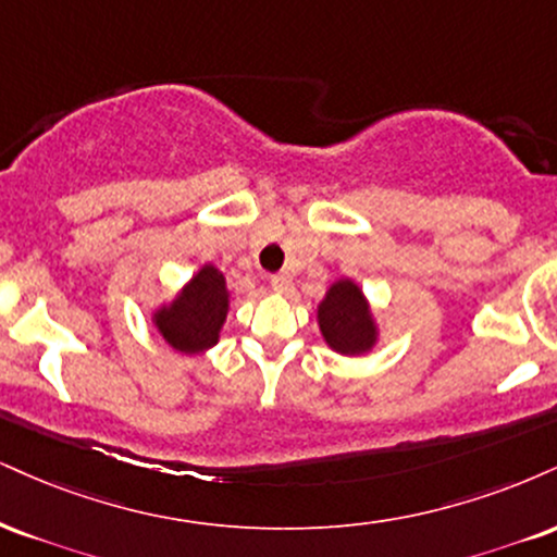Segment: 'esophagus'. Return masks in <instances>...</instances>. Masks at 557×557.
<instances>
[{
  "mask_svg": "<svg viewBox=\"0 0 557 557\" xmlns=\"http://www.w3.org/2000/svg\"><path fill=\"white\" fill-rule=\"evenodd\" d=\"M270 285L274 287V290L285 293L287 287H290V277H287L285 272H277V274H272V277H270Z\"/></svg>",
  "mask_w": 557,
  "mask_h": 557,
  "instance_id": "34e87169",
  "label": "esophagus"
}]
</instances>
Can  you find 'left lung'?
I'll return each mask as SVG.
<instances>
[{
	"instance_id": "1",
	"label": "left lung",
	"mask_w": 557,
	"mask_h": 557,
	"mask_svg": "<svg viewBox=\"0 0 557 557\" xmlns=\"http://www.w3.org/2000/svg\"><path fill=\"white\" fill-rule=\"evenodd\" d=\"M319 326L326 345L343 355H360L376 343V326L363 293L350 280H339L330 287L319 306Z\"/></svg>"
}]
</instances>
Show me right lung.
<instances>
[{
    "mask_svg": "<svg viewBox=\"0 0 557 557\" xmlns=\"http://www.w3.org/2000/svg\"><path fill=\"white\" fill-rule=\"evenodd\" d=\"M227 313L225 277L207 264L169 308L156 313L160 334L181 352H202L218 343Z\"/></svg>",
    "mask_w": 557,
    "mask_h": 557,
    "instance_id": "obj_1",
    "label": "right lung"
}]
</instances>
